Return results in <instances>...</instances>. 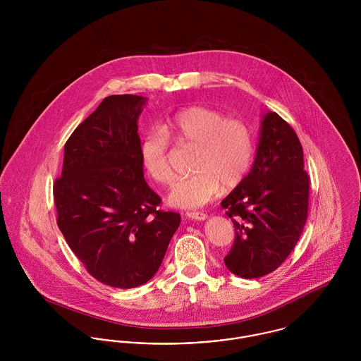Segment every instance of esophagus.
<instances>
[{"mask_svg":"<svg viewBox=\"0 0 361 361\" xmlns=\"http://www.w3.org/2000/svg\"><path fill=\"white\" fill-rule=\"evenodd\" d=\"M187 217L191 220H196V221H203L207 219V214L202 213V212H188Z\"/></svg>","mask_w":361,"mask_h":361,"instance_id":"esophagus-1","label":"esophagus"}]
</instances>
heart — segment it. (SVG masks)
Wrapping results in <instances>:
<instances>
[{
	"instance_id": "heart-1",
	"label": "heart",
	"mask_w": 361,
	"mask_h": 361,
	"mask_svg": "<svg viewBox=\"0 0 361 361\" xmlns=\"http://www.w3.org/2000/svg\"><path fill=\"white\" fill-rule=\"evenodd\" d=\"M170 139L180 145H196L195 173L178 178L170 188L169 202L183 209L207 203L221 188H233L247 176L255 142L249 125L224 112L194 106L176 112L161 125L148 129L140 141V157L149 177L158 184H169Z\"/></svg>"
}]
</instances>
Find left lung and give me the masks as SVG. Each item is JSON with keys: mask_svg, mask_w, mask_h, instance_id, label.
<instances>
[{"mask_svg": "<svg viewBox=\"0 0 361 361\" xmlns=\"http://www.w3.org/2000/svg\"><path fill=\"white\" fill-rule=\"evenodd\" d=\"M309 183L297 133L276 112H268L254 165L221 202L235 226L224 258L233 275L261 278L286 261L305 226Z\"/></svg>", "mask_w": 361, "mask_h": 361, "instance_id": "obj_1", "label": "left lung"}]
</instances>
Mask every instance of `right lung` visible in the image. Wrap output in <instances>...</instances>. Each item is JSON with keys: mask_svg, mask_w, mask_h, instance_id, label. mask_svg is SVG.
<instances>
[{"mask_svg": "<svg viewBox=\"0 0 361 361\" xmlns=\"http://www.w3.org/2000/svg\"><path fill=\"white\" fill-rule=\"evenodd\" d=\"M147 99L112 94L73 132L54 184L57 226L90 276L118 288L159 269L180 214L144 180L137 119Z\"/></svg>", "mask_w": 361, "mask_h": 361, "instance_id": "add662e5", "label": "right lung"}]
</instances>
